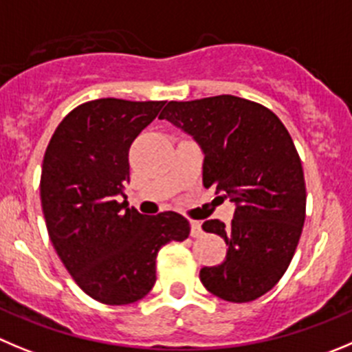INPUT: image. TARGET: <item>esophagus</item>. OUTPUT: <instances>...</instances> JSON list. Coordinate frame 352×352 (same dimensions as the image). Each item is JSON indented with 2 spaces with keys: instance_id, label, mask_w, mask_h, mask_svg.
I'll use <instances>...</instances> for the list:
<instances>
[{
  "instance_id": "34e87169",
  "label": "esophagus",
  "mask_w": 352,
  "mask_h": 352,
  "mask_svg": "<svg viewBox=\"0 0 352 352\" xmlns=\"http://www.w3.org/2000/svg\"><path fill=\"white\" fill-rule=\"evenodd\" d=\"M201 234H203L201 222L191 221V236H192V238H198V236H201Z\"/></svg>"
}]
</instances>
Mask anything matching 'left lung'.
Segmentation results:
<instances>
[{
	"instance_id": "8db88e82",
	"label": "left lung",
	"mask_w": 352,
	"mask_h": 352,
	"mask_svg": "<svg viewBox=\"0 0 352 352\" xmlns=\"http://www.w3.org/2000/svg\"><path fill=\"white\" fill-rule=\"evenodd\" d=\"M168 120L201 146L203 186L236 203L231 224L206 221L228 245L226 261L199 280L228 302L267 294L290 265L305 219V182L290 133L271 109L234 95L168 102Z\"/></svg>"
}]
</instances>
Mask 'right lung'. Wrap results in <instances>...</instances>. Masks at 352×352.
I'll return each mask as SVG.
<instances>
[{"label": "right lung", "mask_w": 352, "mask_h": 352, "mask_svg": "<svg viewBox=\"0 0 352 352\" xmlns=\"http://www.w3.org/2000/svg\"><path fill=\"white\" fill-rule=\"evenodd\" d=\"M165 100L97 98L72 109L43 157L41 206L48 236L78 287L95 300L124 305L156 283L161 246L191 226L177 212L147 217L120 203L130 182L128 151Z\"/></svg>", "instance_id": "right-lung-1"}]
</instances>
